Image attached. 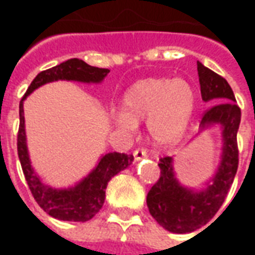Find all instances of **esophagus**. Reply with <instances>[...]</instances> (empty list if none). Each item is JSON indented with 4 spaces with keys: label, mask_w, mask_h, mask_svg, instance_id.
<instances>
[{
    "label": "esophagus",
    "mask_w": 255,
    "mask_h": 255,
    "mask_svg": "<svg viewBox=\"0 0 255 255\" xmlns=\"http://www.w3.org/2000/svg\"><path fill=\"white\" fill-rule=\"evenodd\" d=\"M146 157H147V153L144 150L138 149L133 151V158H135V161H140L142 158H146Z\"/></svg>",
    "instance_id": "obj_1"
}]
</instances>
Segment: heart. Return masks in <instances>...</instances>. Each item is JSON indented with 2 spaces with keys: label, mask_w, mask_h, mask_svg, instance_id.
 Listing matches in <instances>:
<instances>
[{
  "label": "heart",
  "mask_w": 255,
  "mask_h": 255,
  "mask_svg": "<svg viewBox=\"0 0 255 255\" xmlns=\"http://www.w3.org/2000/svg\"><path fill=\"white\" fill-rule=\"evenodd\" d=\"M195 102V90L186 79H143L126 91L123 109L112 112V119L126 129H133L136 123L147 120L150 138L157 144L169 146L187 131Z\"/></svg>",
  "instance_id": "heart-1"
}]
</instances>
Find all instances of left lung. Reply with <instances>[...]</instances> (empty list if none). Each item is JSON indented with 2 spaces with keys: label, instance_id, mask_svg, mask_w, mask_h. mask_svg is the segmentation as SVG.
I'll list each match as a JSON object with an SVG mask.
<instances>
[{
  "label": "left lung",
  "instance_id": "8db88e82",
  "mask_svg": "<svg viewBox=\"0 0 255 255\" xmlns=\"http://www.w3.org/2000/svg\"><path fill=\"white\" fill-rule=\"evenodd\" d=\"M197 65L202 100L214 104L203 113L197 136L219 127L221 153L213 176L201 187H188L177 179L173 157H164L158 162L161 176L150 188L146 202L153 219L173 234H190L208 224L221 208L238 169L236 135L241 109L235 104L234 91L224 78L199 61Z\"/></svg>",
  "mask_w": 255,
  "mask_h": 255
}]
</instances>
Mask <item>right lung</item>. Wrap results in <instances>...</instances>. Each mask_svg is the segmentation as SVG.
Segmentation results:
<instances>
[{
    "mask_svg": "<svg viewBox=\"0 0 255 255\" xmlns=\"http://www.w3.org/2000/svg\"><path fill=\"white\" fill-rule=\"evenodd\" d=\"M111 72L109 69L91 67L83 60L71 58L60 65L38 73L27 93L20 101V127L17 135V153L24 172V177L38 205L53 219L63 221H89L98 213L105 202V190L108 182L119 172L127 169L132 164L133 155L124 153H106L98 158L91 171L73 186L53 187L42 179L31 162L27 147L24 122V101L36 89L52 82L67 80L86 84H100Z\"/></svg>",
    "mask_w": 255,
    "mask_h": 255,
    "instance_id": "1",
    "label": "right lung"
}]
</instances>
